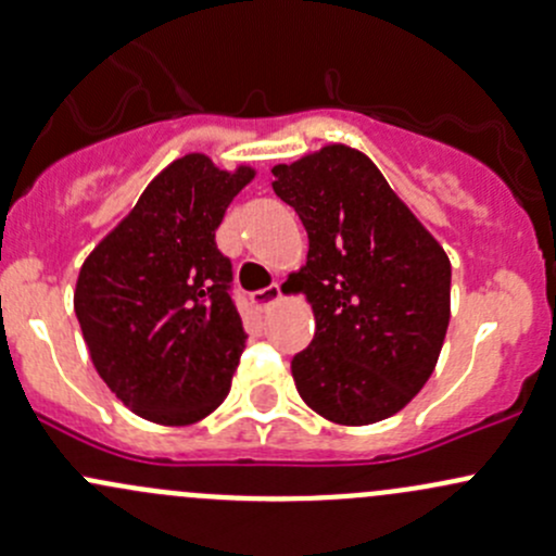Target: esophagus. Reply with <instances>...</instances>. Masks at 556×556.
<instances>
[{"label": "esophagus", "mask_w": 556, "mask_h": 556, "mask_svg": "<svg viewBox=\"0 0 556 556\" xmlns=\"http://www.w3.org/2000/svg\"><path fill=\"white\" fill-rule=\"evenodd\" d=\"M278 300H280V286L278 283L267 286V289L254 291V294H252V304L256 309H267L273 302H278Z\"/></svg>", "instance_id": "1"}]
</instances>
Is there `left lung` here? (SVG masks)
<instances>
[{"instance_id": "8db88e82", "label": "left lung", "mask_w": 556, "mask_h": 556, "mask_svg": "<svg viewBox=\"0 0 556 556\" xmlns=\"http://www.w3.org/2000/svg\"><path fill=\"white\" fill-rule=\"evenodd\" d=\"M273 190L309 238L291 273L315 315L294 355L304 403L342 427L384 421L438 366L451 320V260L357 148L331 142L273 166Z\"/></svg>"}]
</instances>
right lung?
Returning a JSON list of instances; mask_svg holds the SVG:
<instances>
[{
  "label": "right lung",
  "instance_id": "add662e5",
  "mask_svg": "<svg viewBox=\"0 0 556 556\" xmlns=\"http://www.w3.org/2000/svg\"><path fill=\"white\" fill-rule=\"evenodd\" d=\"M254 175L204 153L172 161L81 265L74 309L89 357L142 419L188 427L228 397L247 331L214 230Z\"/></svg>",
  "mask_w": 556,
  "mask_h": 556
}]
</instances>
